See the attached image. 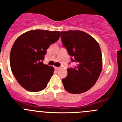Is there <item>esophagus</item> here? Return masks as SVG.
<instances>
[{
    "label": "esophagus",
    "mask_w": 122,
    "mask_h": 122,
    "mask_svg": "<svg viewBox=\"0 0 122 122\" xmlns=\"http://www.w3.org/2000/svg\"><path fill=\"white\" fill-rule=\"evenodd\" d=\"M55 69L56 70H58L60 69V67H55Z\"/></svg>",
    "instance_id": "1"
}]
</instances>
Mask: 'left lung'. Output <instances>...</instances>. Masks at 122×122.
I'll return each instance as SVG.
<instances>
[{
    "mask_svg": "<svg viewBox=\"0 0 122 122\" xmlns=\"http://www.w3.org/2000/svg\"><path fill=\"white\" fill-rule=\"evenodd\" d=\"M61 41L71 56L75 67L67 69V76L62 79L65 90L80 94L95 84L102 69V56L98 43L93 37L81 30L61 32Z\"/></svg>",
    "mask_w": 122,
    "mask_h": 122,
    "instance_id": "8db88e82",
    "label": "left lung"
}]
</instances>
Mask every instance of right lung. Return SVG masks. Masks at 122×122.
Returning a JSON list of instances; mask_svg holds the SVG:
<instances>
[{
	"label": "right lung",
	"instance_id": "1",
	"mask_svg": "<svg viewBox=\"0 0 122 122\" xmlns=\"http://www.w3.org/2000/svg\"><path fill=\"white\" fill-rule=\"evenodd\" d=\"M60 31L32 30L19 36L10 53V66L21 87L29 92L44 90L54 68L43 62L47 49L60 37Z\"/></svg>",
	"mask_w": 122,
	"mask_h": 122
}]
</instances>
